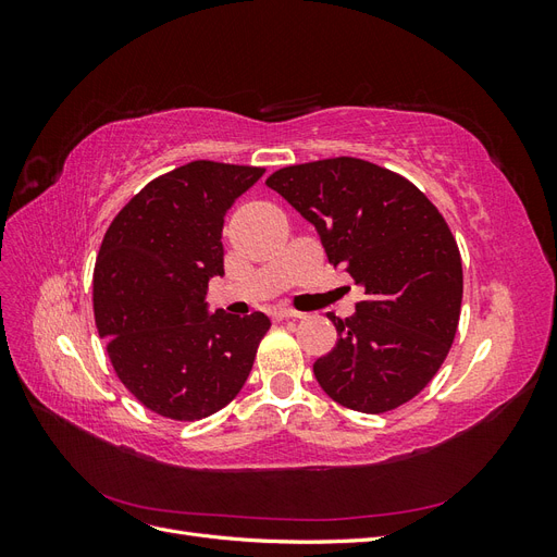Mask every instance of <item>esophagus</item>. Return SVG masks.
<instances>
[{
	"mask_svg": "<svg viewBox=\"0 0 557 557\" xmlns=\"http://www.w3.org/2000/svg\"><path fill=\"white\" fill-rule=\"evenodd\" d=\"M272 318H276V320H288V318H301V313L295 311V309H288V307H276V309L272 311Z\"/></svg>",
	"mask_w": 557,
	"mask_h": 557,
	"instance_id": "1",
	"label": "esophagus"
}]
</instances>
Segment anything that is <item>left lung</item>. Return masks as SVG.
Returning a JSON list of instances; mask_svg holds the SVG:
<instances>
[{
    "label": "left lung",
    "instance_id": "1",
    "mask_svg": "<svg viewBox=\"0 0 557 557\" xmlns=\"http://www.w3.org/2000/svg\"><path fill=\"white\" fill-rule=\"evenodd\" d=\"M267 185L364 288L350 318L330 313L336 346L313 362L320 387L360 413L407 404L440 372L458 332L462 260L444 215L411 181L358 158L283 166Z\"/></svg>",
    "mask_w": 557,
    "mask_h": 557
}]
</instances>
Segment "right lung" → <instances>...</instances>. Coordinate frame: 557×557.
<instances>
[{
    "instance_id": "add662e5",
    "label": "right lung",
    "mask_w": 557,
    "mask_h": 557,
    "mask_svg": "<svg viewBox=\"0 0 557 557\" xmlns=\"http://www.w3.org/2000/svg\"><path fill=\"white\" fill-rule=\"evenodd\" d=\"M262 166L195 160L150 181L113 218L92 274L95 323L117 379L146 409L207 418L239 395L269 318L209 313L223 223Z\"/></svg>"
}]
</instances>
